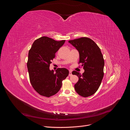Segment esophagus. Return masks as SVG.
<instances>
[{"mask_svg":"<svg viewBox=\"0 0 130 130\" xmlns=\"http://www.w3.org/2000/svg\"><path fill=\"white\" fill-rule=\"evenodd\" d=\"M72 76V71L71 70H69V76Z\"/></svg>","mask_w":130,"mask_h":130,"instance_id":"obj_1","label":"esophagus"}]
</instances>
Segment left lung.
Returning a JSON list of instances; mask_svg holds the SVG:
<instances>
[{
    "label": "left lung",
    "mask_w": 130,
    "mask_h": 130,
    "mask_svg": "<svg viewBox=\"0 0 130 130\" xmlns=\"http://www.w3.org/2000/svg\"><path fill=\"white\" fill-rule=\"evenodd\" d=\"M79 51L80 60L84 69L82 75L76 71L72 72L79 80L75 85V89L81 96L87 97L94 95L98 89L104 76V61L98 45L89 38L83 37L69 41Z\"/></svg>",
    "instance_id": "left-lung-1"
}]
</instances>
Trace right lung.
I'll return each mask as SVG.
<instances>
[{
    "instance_id": "obj_1",
    "label": "right lung",
    "mask_w": 130,
    "mask_h": 130,
    "mask_svg": "<svg viewBox=\"0 0 130 130\" xmlns=\"http://www.w3.org/2000/svg\"><path fill=\"white\" fill-rule=\"evenodd\" d=\"M65 42L42 36L33 42L29 51L27 65L30 81L41 96L50 97L56 94L62 87V81L68 76L69 71L65 68H59L55 72L49 69L51 61Z\"/></svg>"
}]
</instances>
